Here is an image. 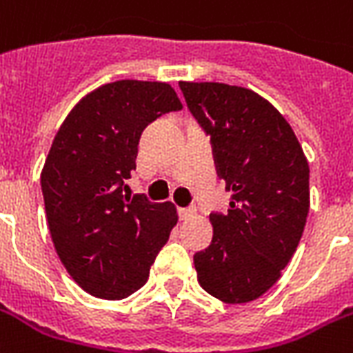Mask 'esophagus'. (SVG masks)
Returning <instances> with one entry per match:
<instances>
[{"label":"esophagus","mask_w":353,"mask_h":353,"mask_svg":"<svg viewBox=\"0 0 353 353\" xmlns=\"http://www.w3.org/2000/svg\"><path fill=\"white\" fill-rule=\"evenodd\" d=\"M194 214H196V210H194V208H179V217H181L183 221H185V219H190Z\"/></svg>","instance_id":"esophagus-1"}]
</instances>
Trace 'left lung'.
Wrapping results in <instances>:
<instances>
[{"label":"left lung","mask_w":353,"mask_h":353,"mask_svg":"<svg viewBox=\"0 0 353 353\" xmlns=\"http://www.w3.org/2000/svg\"><path fill=\"white\" fill-rule=\"evenodd\" d=\"M179 87L232 192L228 212L210 214V246L194 256L197 281L223 303H248L276 285L299 245L310 208L308 161L288 121L250 88Z\"/></svg>","instance_id":"obj_1"}]
</instances>
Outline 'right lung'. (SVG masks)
<instances>
[{"mask_svg": "<svg viewBox=\"0 0 353 353\" xmlns=\"http://www.w3.org/2000/svg\"><path fill=\"white\" fill-rule=\"evenodd\" d=\"M181 108L168 83L121 79L83 97L54 137L41 170L48 230L70 277L90 296L117 301L139 290L177 225L170 201L123 188L145 127Z\"/></svg>", "mask_w": 353, "mask_h": 353, "instance_id": "1", "label": "right lung"}]
</instances>
